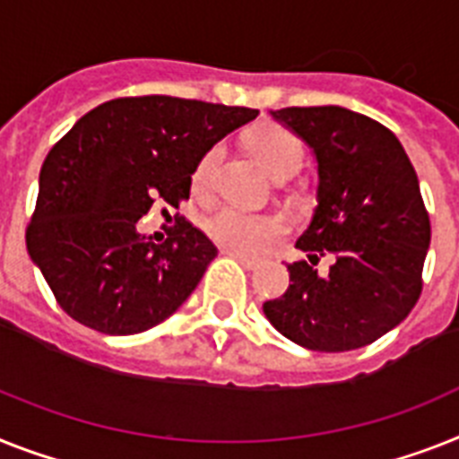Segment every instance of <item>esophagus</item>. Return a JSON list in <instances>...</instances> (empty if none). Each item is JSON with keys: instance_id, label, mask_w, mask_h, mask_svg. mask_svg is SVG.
Masks as SVG:
<instances>
[{"instance_id": "obj_1", "label": "esophagus", "mask_w": 459, "mask_h": 459, "mask_svg": "<svg viewBox=\"0 0 459 459\" xmlns=\"http://www.w3.org/2000/svg\"><path fill=\"white\" fill-rule=\"evenodd\" d=\"M222 253H227V255H232L234 260H238V263L244 264L246 270H255L257 264H260V260L257 257H251V255H246V253H238V251H232V248H225Z\"/></svg>"}]
</instances>
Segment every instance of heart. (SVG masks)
Wrapping results in <instances>:
<instances>
[{
	"instance_id": "1",
	"label": "heart",
	"mask_w": 459,
	"mask_h": 459,
	"mask_svg": "<svg viewBox=\"0 0 459 459\" xmlns=\"http://www.w3.org/2000/svg\"><path fill=\"white\" fill-rule=\"evenodd\" d=\"M253 154L263 169L274 178L276 183L293 178L302 166L300 140L281 126H260L248 138ZM222 145H211L199 157L192 170V189L196 195H208L215 183V173L222 161ZM204 232L213 238L215 244L232 248L238 253L260 251L264 246L281 237L286 225L274 213H248L234 206H218L204 218Z\"/></svg>"
}]
</instances>
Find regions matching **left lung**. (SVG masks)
Returning <instances> with one entry per match:
<instances>
[{
  "instance_id": "left-lung-1",
  "label": "left lung",
  "mask_w": 459,
  "mask_h": 459,
  "mask_svg": "<svg viewBox=\"0 0 459 459\" xmlns=\"http://www.w3.org/2000/svg\"><path fill=\"white\" fill-rule=\"evenodd\" d=\"M312 147L316 208L289 264V290L263 305L283 338L312 351L366 347L406 319L422 290L431 227L418 173L399 138L338 105L270 112ZM336 257L328 275L318 255Z\"/></svg>"
}]
</instances>
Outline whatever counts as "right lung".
<instances>
[{"label":"right lung","mask_w":459,"mask_h":459,"mask_svg":"<svg viewBox=\"0 0 459 459\" xmlns=\"http://www.w3.org/2000/svg\"><path fill=\"white\" fill-rule=\"evenodd\" d=\"M255 117L185 98H117L51 147L25 244L72 319L134 335L187 300L218 248L185 218L164 244L140 234L138 221L154 202L189 199L199 157Z\"/></svg>","instance_id":"add662e5"}]
</instances>
